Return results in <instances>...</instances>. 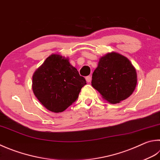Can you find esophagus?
<instances>
[{"label":"esophagus","mask_w":160,"mask_h":160,"mask_svg":"<svg viewBox=\"0 0 160 160\" xmlns=\"http://www.w3.org/2000/svg\"><path fill=\"white\" fill-rule=\"evenodd\" d=\"M86 81H87V82H88V83L90 82V81H91V77H90V76L86 77Z\"/></svg>","instance_id":"obj_1"}]
</instances>
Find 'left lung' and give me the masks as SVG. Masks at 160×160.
I'll return each instance as SVG.
<instances>
[{"mask_svg": "<svg viewBox=\"0 0 160 160\" xmlns=\"http://www.w3.org/2000/svg\"><path fill=\"white\" fill-rule=\"evenodd\" d=\"M137 83L134 67L128 58L116 52L101 57L91 81L93 88L111 104L119 103L129 98Z\"/></svg>", "mask_w": 160, "mask_h": 160, "instance_id": "8db88e82", "label": "left lung"}]
</instances>
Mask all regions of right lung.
I'll return each instance as SVG.
<instances>
[{
  "label": "right lung",
  "instance_id": "1",
  "mask_svg": "<svg viewBox=\"0 0 160 160\" xmlns=\"http://www.w3.org/2000/svg\"><path fill=\"white\" fill-rule=\"evenodd\" d=\"M84 77L69 62L68 58L52 54L32 75V88L41 104L54 113L65 111L77 100Z\"/></svg>",
  "mask_w": 160,
  "mask_h": 160
}]
</instances>
